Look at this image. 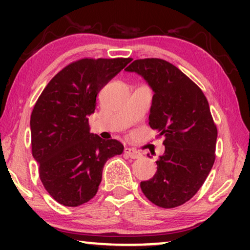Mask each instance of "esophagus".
I'll return each mask as SVG.
<instances>
[{"label": "esophagus", "instance_id": "obj_1", "mask_svg": "<svg viewBox=\"0 0 250 250\" xmlns=\"http://www.w3.org/2000/svg\"><path fill=\"white\" fill-rule=\"evenodd\" d=\"M124 152H125L126 156H128L129 158H132V159H138V158H140V157H141V153H140L138 150H135L133 148H125Z\"/></svg>", "mask_w": 250, "mask_h": 250}]
</instances>
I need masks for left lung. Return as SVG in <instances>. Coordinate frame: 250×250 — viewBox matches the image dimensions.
Instances as JSON below:
<instances>
[{
	"mask_svg": "<svg viewBox=\"0 0 250 250\" xmlns=\"http://www.w3.org/2000/svg\"><path fill=\"white\" fill-rule=\"evenodd\" d=\"M125 70L141 75L155 92L149 125L165 146L156 174L140 187L157 206H181L198 192L216 157L217 127L209 104L201 88L168 61L138 59Z\"/></svg>",
	"mask_w": 250,
	"mask_h": 250,
	"instance_id": "left-lung-1",
	"label": "left lung"
}]
</instances>
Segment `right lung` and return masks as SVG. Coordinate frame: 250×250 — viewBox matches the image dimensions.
I'll return each mask as SVG.
<instances>
[{
    "instance_id": "obj_1",
    "label": "right lung",
    "mask_w": 250,
    "mask_h": 250,
    "mask_svg": "<svg viewBox=\"0 0 250 250\" xmlns=\"http://www.w3.org/2000/svg\"><path fill=\"white\" fill-rule=\"evenodd\" d=\"M131 58H83L62 68L44 88L30 116L32 153L44 188L58 203L81 206L98 192L102 169L124 146L90 133L97 95Z\"/></svg>"
}]
</instances>
